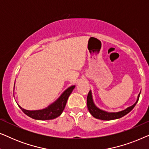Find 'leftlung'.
Segmentation results:
<instances>
[{
	"mask_svg": "<svg viewBox=\"0 0 149 149\" xmlns=\"http://www.w3.org/2000/svg\"><path fill=\"white\" fill-rule=\"evenodd\" d=\"M140 93L138 95L137 100L133 105L131 107L127 108V109L123 110V111L117 112V113H109V112L102 111V110L100 109L99 108H97L96 106L95 105L94 102H93L92 94H91V91H89L87 95V109H88L89 113H91V115L93 116V117L96 118V119H101V120H107V121H109V120H113V119H119L125 115H127V113H129L132 109H134L136 104H137L138 100L140 97Z\"/></svg>",
	"mask_w": 149,
	"mask_h": 149,
	"instance_id": "1",
	"label": "left lung"
}]
</instances>
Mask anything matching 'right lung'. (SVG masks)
<instances>
[{"instance_id": "obj_1", "label": "right lung", "mask_w": 149, "mask_h": 149, "mask_svg": "<svg viewBox=\"0 0 149 149\" xmlns=\"http://www.w3.org/2000/svg\"><path fill=\"white\" fill-rule=\"evenodd\" d=\"M75 86L72 85L68 89H66L62 95L59 97V98L55 101L52 104L48 106L45 109L42 110H37V111H28L20 107L22 111L28 115V117L36 120H50L56 119L62 113L65 107H66L67 100L69 95L72 93Z\"/></svg>"}]
</instances>
